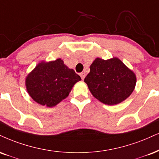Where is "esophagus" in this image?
<instances>
[{
	"mask_svg": "<svg viewBox=\"0 0 159 159\" xmlns=\"http://www.w3.org/2000/svg\"><path fill=\"white\" fill-rule=\"evenodd\" d=\"M85 75H86L85 72H81V73H80V76H81V78H82V80H83V79H84V78H85Z\"/></svg>",
	"mask_w": 159,
	"mask_h": 159,
	"instance_id": "1",
	"label": "esophagus"
}]
</instances>
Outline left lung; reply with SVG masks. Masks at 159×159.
<instances>
[{
  "mask_svg": "<svg viewBox=\"0 0 159 159\" xmlns=\"http://www.w3.org/2000/svg\"><path fill=\"white\" fill-rule=\"evenodd\" d=\"M84 82L95 98L104 104L115 105L132 94L136 76L118 58H97L90 65V72Z\"/></svg>",
  "mask_w": 159,
  "mask_h": 159,
  "instance_id": "8db88e82",
  "label": "left lung"
}]
</instances>
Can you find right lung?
Wrapping results in <instances>:
<instances>
[{"mask_svg":"<svg viewBox=\"0 0 159 159\" xmlns=\"http://www.w3.org/2000/svg\"><path fill=\"white\" fill-rule=\"evenodd\" d=\"M81 78L61 58L41 61L26 78L29 95L35 102L52 107L68 96L75 84Z\"/></svg>","mask_w":159,"mask_h":159,"instance_id":"add662e5","label":"right lung"}]
</instances>
